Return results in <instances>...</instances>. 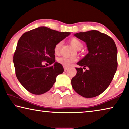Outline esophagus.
Listing matches in <instances>:
<instances>
[{"label":"esophagus","instance_id":"34e87169","mask_svg":"<svg viewBox=\"0 0 129 129\" xmlns=\"http://www.w3.org/2000/svg\"><path fill=\"white\" fill-rule=\"evenodd\" d=\"M64 71H66L68 69V67H64Z\"/></svg>","mask_w":129,"mask_h":129}]
</instances>
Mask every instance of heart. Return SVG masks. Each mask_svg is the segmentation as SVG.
<instances>
[{
	"mask_svg": "<svg viewBox=\"0 0 129 129\" xmlns=\"http://www.w3.org/2000/svg\"><path fill=\"white\" fill-rule=\"evenodd\" d=\"M71 44L72 45V46L76 49L78 50L79 48H82L83 44L78 39L75 38H72L70 40ZM61 45H62V42H59L56 45V46L54 47V53L56 54H58L59 51H60V48L61 46ZM58 62L60 63V64H62L64 65V67H69L72 64V63L75 61V58H73V57H61V58H59L58 59Z\"/></svg>",
	"mask_w": 129,
	"mask_h": 129,
	"instance_id": "b5f03b06",
	"label": "heart"
}]
</instances>
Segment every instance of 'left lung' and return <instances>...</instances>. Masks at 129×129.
Listing matches in <instances>:
<instances>
[{
    "label": "left lung",
    "instance_id": "1",
    "mask_svg": "<svg viewBox=\"0 0 129 129\" xmlns=\"http://www.w3.org/2000/svg\"><path fill=\"white\" fill-rule=\"evenodd\" d=\"M74 36L86 44L88 54L77 64L76 75L71 84L75 91L91 98L103 93L111 83L117 69V48L114 40L97 30L80 32Z\"/></svg>",
    "mask_w": 129,
    "mask_h": 129
}]
</instances>
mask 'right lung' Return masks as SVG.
<instances>
[{
    "label": "right lung",
    "mask_w": 129,
    "mask_h": 129,
    "mask_svg": "<svg viewBox=\"0 0 129 129\" xmlns=\"http://www.w3.org/2000/svg\"><path fill=\"white\" fill-rule=\"evenodd\" d=\"M71 34L41 26L26 32L18 41L13 57L16 76L26 90L34 95L49 91L64 68L55 61L56 45ZM45 60L52 65L47 68Z\"/></svg>",
    "instance_id": "1"
}]
</instances>
